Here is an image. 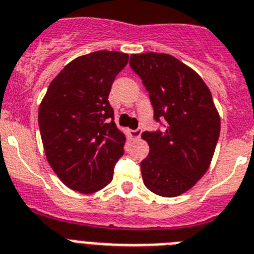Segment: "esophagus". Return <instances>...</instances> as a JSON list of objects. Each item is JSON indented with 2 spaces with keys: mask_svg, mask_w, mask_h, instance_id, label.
Here are the masks:
<instances>
[{
  "mask_svg": "<svg viewBox=\"0 0 254 254\" xmlns=\"http://www.w3.org/2000/svg\"><path fill=\"white\" fill-rule=\"evenodd\" d=\"M141 134H142L141 127L134 129V130H129V137H130L131 139H138V138H141Z\"/></svg>",
  "mask_w": 254,
  "mask_h": 254,
  "instance_id": "obj_1",
  "label": "esophagus"
}]
</instances>
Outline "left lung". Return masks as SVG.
Segmentation results:
<instances>
[{"mask_svg": "<svg viewBox=\"0 0 254 254\" xmlns=\"http://www.w3.org/2000/svg\"><path fill=\"white\" fill-rule=\"evenodd\" d=\"M129 65L148 91L155 121L164 120L162 130L142 133L150 146L141 162L143 183L162 197L183 194L206 174L219 138L211 92L194 70L171 55H131Z\"/></svg>", "mask_w": 254, "mask_h": 254, "instance_id": "1", "label": "left lung"}]
</instances>
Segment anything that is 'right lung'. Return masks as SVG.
<instances>
[{
    "instance_id": "obj_1",
    "label": "right lung",
    "mask_w": 254,
    "mask_h": 254,
    "mask_svg": "<svg viewBox=\"0 0 254 254\" xmlns=\"http://www.w3.org/2000/svg\"><path fill=\"white\" fill-rule=\"evenodd\" d=\"M129 56L96 51L69 63L51 82L39 127L49 166L67 188L94 193L112 181L125 135L113 121L108 95Z\"/></svg>"
}]
</instances>
